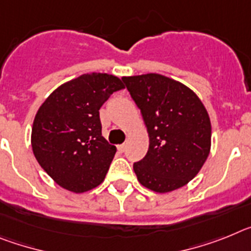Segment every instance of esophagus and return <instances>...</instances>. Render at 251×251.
<instances>
[{
  "label": "esophagus",
  "mask_w": 251,
  "mask_h": 251,
  "mask_svg": "<svg viewBox=\"0 0 251 251\" xmlns=\"http://www.w3.org/2000/svg\"><path fill=\"white\" fill-rule=\"evenodd\" d=\"M117 150L120 152H124L126 150V144H121V145H117Z\"/></svg>",
  "instance_id": "1"
}]
</instances>
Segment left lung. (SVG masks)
Instances as JSON below:
<instances>
[{
    "label": "left lung",
    "instance_id": "8db88e82",
    "mask_svg": "<svg viewBox=\"0 0 251 251\" xmlns=\"http://www.w3.org/2000/svg\"><path fill=\"white\" fill-rule=\"evenodd\" d=\"M149 134V149L134 172L144 187L167 193L201 171L211 149V121L191 88L162 74L123 77Z\"/></svg>",
    "mask_w": 251,
    "mask_h": 251
}]
</instances>
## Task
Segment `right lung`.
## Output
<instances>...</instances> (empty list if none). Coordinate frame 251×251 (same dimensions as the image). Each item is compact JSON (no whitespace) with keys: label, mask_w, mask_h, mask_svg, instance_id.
<instances>
[{"label":"right lung","mask_w":251,"mask_h":251,"mask_svg":"<svg viewBox=\"0 0 251 251\" xmlns=\"http://www.w3.org/2000/svg\"><path fill=\"white\" fill-rule=\"evenodd\" d=\"M123 88L112 74L87 73L58 87L41 104L32 124V152L56 184L83 193L103 182L116 147L102 136L100 108Z\"/></svg>","instance_id":"right-lung-1"}]
</instances>
